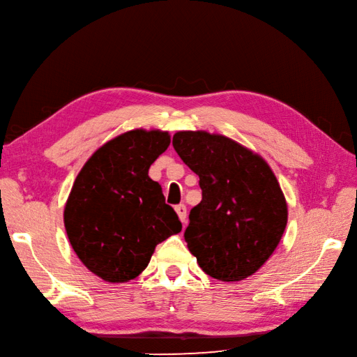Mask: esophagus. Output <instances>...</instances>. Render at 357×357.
I'll list each match as a JSON object with an SVG mask.
<instances>
[{
  "label": "esophagus",
  "mask_w": 357,
  "mask_h": 357,
  "mask_svg": "<svg viewBox=\"0 0 357 357\" xmlns=\"http://www.w3.org/2000/svg\"><path fill=\"white\" fill-rule=\"evenodd\" d=\"M176 212H177V215H178L180 221L183 222V225H185V224H186V206H185V204L176 206Z\"/></svg>",
  "instance_id": "1"
}]
</instances>
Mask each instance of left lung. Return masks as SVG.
<instances>
[{
  "label": "left lung",
  "mask_w": 357,
  "mask_h": 357,
  "mask_svg": "<svg viewBox=\"0 0 357 357\" xmlns=\"http://www.w3.org/2000/svg\"><path fill=\"white\" fill-rule=\"evenodd\" d=\"M172 145L203 190L185 231L189 251L216 280L253 275L274 253L288 222L273 169L244 145L203 130L177 132Z\"/></svg>",
  "instance_id": "8db88e82"
}]
</instances>
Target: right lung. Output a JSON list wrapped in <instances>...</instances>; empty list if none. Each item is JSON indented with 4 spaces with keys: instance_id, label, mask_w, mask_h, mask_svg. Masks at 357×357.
Returning <instances> with one entry per match:
<instances>
[{
    "instance_id": "1",
    "label": "right lung",
    "mask_w": 357,
    "mask_h": 357,
    "mask_svg": "<svg viewBox=\"0 0 357 357\" xmlns=\"http://www.w3.org/2000/svg\"><path fill=\"white\" fill-rule=\"evenodd\" d=\"M169 142L162 130H130L100 146L78 172L65 204V229L78 259L102 280L135 279L155 245L181 231L160 185L149 177Z\"/></svg>"
}]
</instances>
